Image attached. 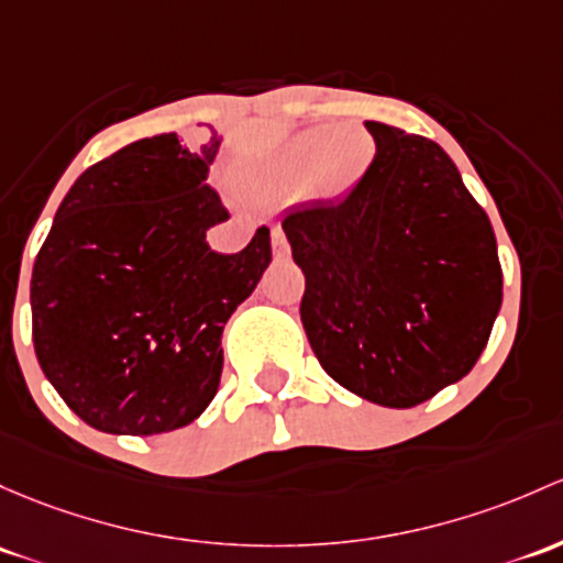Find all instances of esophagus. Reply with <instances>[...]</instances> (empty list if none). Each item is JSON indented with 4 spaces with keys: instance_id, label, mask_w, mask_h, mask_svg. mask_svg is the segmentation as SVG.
<instances>
[{
    "instance_id": "1",
    "label": "esophagus",
    "mask_w": 563,
    "mask_h": 563,
    "mask_svg": "<svg viewBox=\"0 0 563 563\" xmlns=\"http://www.w3.org/2000/svg\"><path fill=\"white\" fill-rule=\"evenodd\" d=\"M272 251H275L277 258L288 256V240H286V234H283L280 227H272Z\"/></svg>"
}]
</instances>
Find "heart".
<instances>
[{
    "instance_id": "heart-1",
    "label": "heart",
    "mask_w": 563,
    "mask_h": 563,
    "mask_svg": "<svg viewBox=\"0 0 563 563\" xmlns=\"http://www.w3.org/2000/svg\"><path fill=\"white\" fill-rule=\"evenodd\" d=\"M365 147H360V142ZM372 158V140L364 132H336V129H312L291 142L264 188L272 194H305L316 183L329 177L334 186H347L364 173Z\"/></svg>"
}]
</instances>
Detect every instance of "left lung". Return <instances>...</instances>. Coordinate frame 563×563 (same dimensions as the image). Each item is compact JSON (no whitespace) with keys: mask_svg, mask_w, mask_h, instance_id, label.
Masks as SVG:
<instances>
[{"mask_svg":"<svg viewBox=\"0 0 563 563\" xmlns=\"http://www.w3.org/2000/svg\"><path fill=\"white\" fill-rule=\"evenodd\" d=\"M375 158L336 202L283 218L299 316L331 380L407 410L461 380L501 307L488 216L437 142L366 121Z\"/></svg>","mask_w":563,"mask_h":563,"instance_id":"obj_1","label":"left lung"}]
</instances>
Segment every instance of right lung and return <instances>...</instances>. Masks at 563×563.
<instances>
[{
  "mask_svg": "<svg viewBox=\"0 0 563 563\" xmlns=\"http://www.w3.org/2000/svg\"><path fill=\"white\" fill-rule=\"evenodd\" d=\"M175 132L88 167L32 269V340L69 410L108 434H162L197 421L223 369V327L272 262L262 227L240 253L205 242L227 221L205 183L221 140Z\"/></svg>",
  "mask_w": 563,
  "mask_h": 563,
  "instance_id": "1",
  "label": "right lung"
}]
</instances>
